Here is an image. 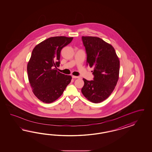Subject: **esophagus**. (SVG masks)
Returning <instances> with one entry per match:
<instances>
[{
	"instance_id": "34e87169",
	"label": "esophagus",
	"mask_w": 152,
	"mask_h": 152,
	"mask_svg": "<svg viewBox=\"0 0 152 152\" xmlns=\"http://www.w3.org/2000/svg\"><path fill=\"white\" fill-rule=\"evenodd\" d=\"M73 78H80L81 77L80 76H72Z\"/></svg>"
}]
</instances>
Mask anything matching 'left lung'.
<instances>
[{"mask_svg":"<svg viewBox=\"0 0 152 152\" xmlns=\"http://www.w3.org/2000/svg\"><path fill=\"white\" fill-rule=\"evenodd\" d=\"M87 54L86 64L94 68L93 80L83 78L81 89L89 101L99 103L105 100L114 90L119 79L120 61L115 49L110 44L96 37H82Z\"/></svg>","mask_w":152,"mask_h":152,"instance_id":"8db88e82","label":"left lung"}]
</instances>
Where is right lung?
<instances>
[{"mask_svg": "<svg viewBox=\"0 0 152 152\" xmlns=\"http://www.w3.org/2000/svg\"><path fill=\"white\" fill-rule=\"evenodd\" d=\"M73 37H50L36 46L27 64L28 80L33 92L41 101L51 103L59 98L72 77L57 71L61 50Z\"/></svg>", "mask_w": 152, "mask_h": 152, "instance_id": "add662e5", "label": "right lung"}]
</instances>
